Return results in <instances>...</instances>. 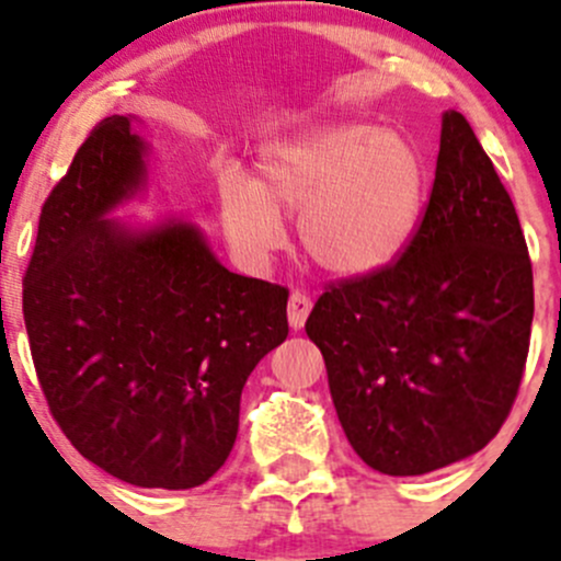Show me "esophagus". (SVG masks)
I'll use <instances>...</instances> for the list:
<instances>
[{
  "label": "esophagus",
  "instance_id": "1",
  "mask_svg": "<svg viewBox=\"0 0 561 561\" xmlns=\"http://www.w3.org/2000/svg\"><path fill=\"white\" fill-rule=\"evenodd\" d=\"M309 312H312V298H309L307 293H301V290H293L290 301H287V320H290L293 331L304 328V322H307Z\"/></svg>",
  "mask_w": 561,
  "mask_h": 561
}]
</instances>
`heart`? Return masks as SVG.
Here are the masks:
<instances>
[{
	"label": "heart",
	"mask_w": 561,
	"mask_h": 561,
	"mask_svg": "<svg viewBox=\"0 0 561 561\" xmlns=\"http://www.w3.org/2000/svg\"><path fill=\"white\" fill-rule=\"evenodd\" d=\"M426 203V165L410 138L371 124H325L260 162V181L228 179L222 225L247 257L282 244V219L317 265L339 276L388 268L415 236Z\"/></svg>",
	"instance_id": "heart-1"
}]
</instances>
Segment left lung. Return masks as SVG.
<instances>
[{
	"label": "left lung",
	"mask_w": 561,
	"mask_h": 561,
	"mask_svg": "<svg viewBox=\"0 0 561 561\" xmlns=\"http://www.w3.org/2000/svg\"><path fill=\"white\" fill-rule=\"evenodd\" d=\"M535 287L516 206L458 111L410 247L377 274L328 285L307 320L353 450L382 474L478 454L511 415Z\"/></svg>",
	"instance_id": "obj_1"
}]
</instances>
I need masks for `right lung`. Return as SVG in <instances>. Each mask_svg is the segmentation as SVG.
Returning <instances> with one entry per match:
<instances>
[{
    "label": "right lung",
    "mask_w": 561,
    "mask_h": 561,
    "mask_svg": "<svg viewBox=\"0 0 561 561\" xmlns=\"http://www.w3.org/2000/svg\"><path fill=\"white\" fill-rule=\"evenodd\" d=\"M133 122L103 118L43 203L24 322L78 454L140 489H195L233 450L241 390L287 339L290 293L225 268L192 222L105 217L146 184Z\"/></svg>",
    "instance_id": "1"
}]
</instances>
